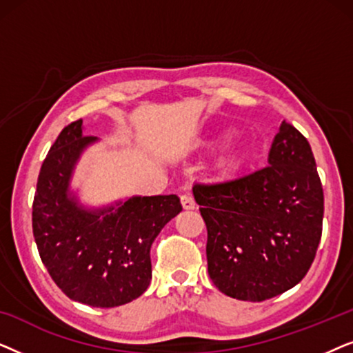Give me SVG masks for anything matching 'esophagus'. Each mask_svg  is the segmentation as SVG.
I'll use <instances>...</instances> for the list:
<instances>
[{"label": "esophagus", "instance_id": "esophagus-1", "mask_svg": "<svg viewBox=\"0 0 353 353\" xmlns=\"http://www.w3.org/2000/svg\"><path fill=\"white\" fill-rule=\"evenodd\" d=\"M181 205H183V209L185 210H192V209H196V202H194V197H192L191 194H183L181 197Z\"/></svg>", "mask_w": 353, "mask_h": 353}]
</instances>
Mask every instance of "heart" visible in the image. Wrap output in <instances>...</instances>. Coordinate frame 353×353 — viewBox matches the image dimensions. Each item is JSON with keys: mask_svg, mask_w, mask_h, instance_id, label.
Segmentation results:
<instances>
[{"mask_svg": "<svg viewBox=\"0 0 353 353\" xmlns=\"http://www.w3.org/2000/svg\"><path fill=\"white\" fill-rule=\"evenodd\" d=\"M221 162H223V163H225V165H228V163L231 162V159H230L228 156H225L223 159H221Z\"/></svg>", "mask_w": 353, "mask_h": 353, "instance_id": "1", "label": "heart"}]
</instances>
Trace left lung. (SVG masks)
<instances>
[{"instance_id": "1", "label": "left lung", "mask_w": 353, "mask_h": 353, "mask_svg": "<svg viewBox=\"0 0 353 353\" xmlns=\"http://www.w3.org/2000/svg\"><path fill=\"white\" fill-rule=\"evenodd\" d=\"M268 163L192 186L207 226L210 279L239 301H267L301 283L321 239L325 196L307 138L283 122Z\"/></svg>"}]
</instances>
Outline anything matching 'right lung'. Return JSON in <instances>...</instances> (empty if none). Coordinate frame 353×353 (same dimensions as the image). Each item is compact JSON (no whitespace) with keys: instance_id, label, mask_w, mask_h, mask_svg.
Returning a JSON list of instances; mask_svg holds the SVG:
<instances>
[{"instance_id":"add662e5","label":"right lung","mask_w":353,"mask_h":353,"mask_svg":"<svg viewBox=\"0 0 353 353\" xmlns=\"http://www.w3.org/2000/svg\"><path fill=\"white\" fill-rule=\"evenodd\" d=\"M83 120L67 125L52 144L33 197L32 226L41 262L72 301L112 308L134 301L151 283V245L181 212L178 196H134L86 210L70 196L80 154L96 138L83 137Z\"/></svg>"}]
</instances>
